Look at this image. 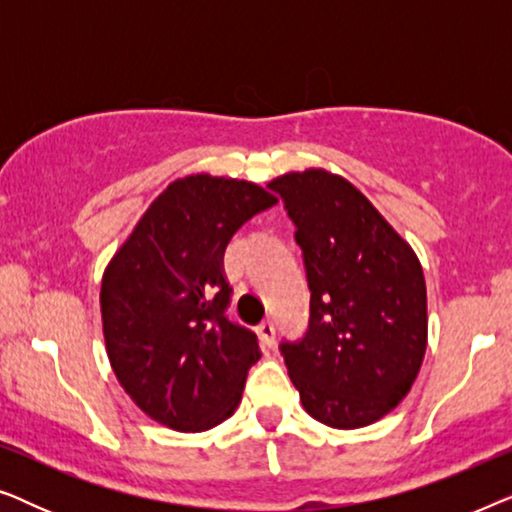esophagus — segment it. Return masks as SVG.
<instances>
[{"instance_id":"esophagus-1","label":"esophagus","mask_w":512,"mask_h":512,"mask_svg":"<svg viewBox=\"0 0 512 512\" xmlns=\"http://www.w3.org/2000/svg\"><path fill=\"white\" fill-rule=\"evenodd\" d=\"M275 333H277V326L275 321H263L261 326H258V338H261V342L265 347H272L275 345Z\"/></svg>"}]
</instances>
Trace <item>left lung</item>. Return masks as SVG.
<instances>
[{
	"mask_svg": "<svg viewBox=\"0 0 512 512\" xmlns=\"http://www.w3.org/2000/svg\"><path fill=\"white\" fill-rule=\"evenodd\" d=\"M296 226L310 324L279 349L300 403L333 429H361L408 396L426 352L419 258L359 188L326 170L272 179Z\"/></svg>",
	"mask_w": 512,
	"mask_h": 512,
	"instance_id": "8db88e82",
	"label": "left lung"
}]
</instances>
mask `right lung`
<instances>
[{
	"instance_id": "right-lung-1",
	"label": "right lung",
	"mask_w": 512,
	"mask_h": 512,
	"mask_svg": "<svg viewBox=\"0 0 512 512\" xmlns=\"http://www.w3.org/2000/svg\"><path fill=\"white\" fill-rule=\"evenodd\" d=\"M277 205L242 179L172 181L111 258L100 307L109 363L135 405L174 431H207L240 405L261 359L256 333L226 317L230 237Z\"/></svg>"
}]
</instances>
